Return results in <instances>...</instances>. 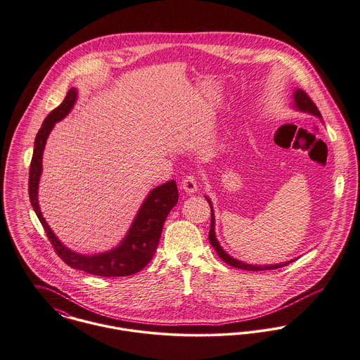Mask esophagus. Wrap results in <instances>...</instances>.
I'll return each instance as SVG.
<instances>
[{
  "label": "esophagus",
  "instance_id": "1",
  "mask_svg": "<svg viewBox=\"0 0 360 360\" xmlns=\"http://www.w3.org/2000/svg\"><path fill=\"white\" fill-rule=\"evenodd\" d=\"M181 188L183 191H186L187 194H193L198 191V180H196L195 176H186L184 180L181 181Z\"/></svg>",
  "mask_w": 360,
  "mask_h": 360
}]
</instances>
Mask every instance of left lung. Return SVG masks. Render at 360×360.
Listing matches in <instances>:
<instances>
[{"label": "left lung", "mask_w": 360, "mask_h": 360, "mask_svg": "<svg viewBox=\"0 0 360 360\" xmlns=\"http://www.w3.org/2000/svg\"><path fill=\"white\" fill-rule=\"evenodd\" d=\"M295 110L298 111H302V112H308V114H312L318 118H322V114L321 111L318 110V107L315 105V103L311 100V98L302 91V89H295ZM207 202H209V206H210V213H212V223H210V231H209V240H210V245L214 248V250L217 252L219 257L224 262L229 264L231 266H235V268H239V269H246V271H265V269H276V268H282V266H286L288 264L295 262L297 259H293L290 262H281V264H272V265H252V264H246V262H239L233 257H231L229 253L220 246L217 238H216V233H214V213H213V206H212V202L210 199L206 196Z\"/></svg>", "instance_id": "obj_1"}]
</instances>
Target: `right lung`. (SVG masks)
Returning a JSON list of instances; mask_svg holds the SVG:
<instances>
[{
    "instance_id": "right-lung-1",
    "label": "right lung",
    "mask_w": 360,
    "mask_h": 360,
    "mask_svg": "<svg viewBox=\"0 0 360 360\" xmlns=\"http://www.w3.org/2000/svg\"><path fill=\"white\" fill-rule=\"evenodd\" d=\"M77 100V89L71 88L65 100L59 107H56L44 121L42 127L35 136L34 141L33 158L29 172V196L37 217L39 219L42 227L46 232L55 252L63 262L74 269L85 271L92 275L114 278V276H129L141 271L151 262L160 238L162 233L165 220L169 212L174 207L179 199V191L174 180L164 183L150 191L140 206L131 229L121 243L104 253L85 256L70 250L58 239L53 231L48 226L42 217L38 205V183L42 173V154L46 144V139L55 124L63 120L74 107Z\"/></svg>"
}]
</instances>
